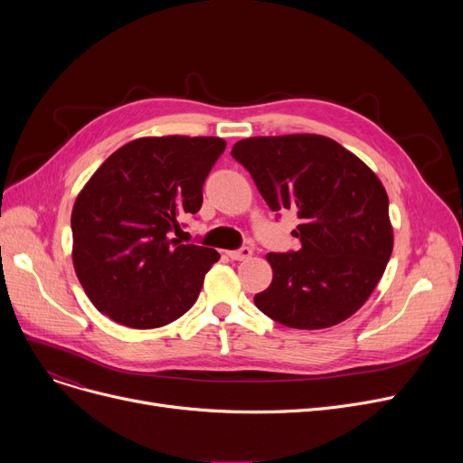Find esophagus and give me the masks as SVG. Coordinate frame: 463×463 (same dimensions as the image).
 Masks as SVG:
<instances>
[{"mask_svg":"<svg viewBox=\"0 0 463 463\" xmlns=\"http://www.w3.org/2000/svg\"><path fill=\"white\" fill-rule=\"evenodd\" d=\"M227 255L232 260H246L253 255V251H251V248H241V250H236V251H227Z\"/></svg>","mask_w":463,"mask_h":463,"instance_id":"obj_1","label":"esophagus"}]
</instances>
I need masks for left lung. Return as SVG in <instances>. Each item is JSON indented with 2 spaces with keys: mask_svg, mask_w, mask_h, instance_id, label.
Returning <instances> with one entry per match:
<instances>
[{
  "mask_svg": "<svg viewBox=\"0 0 463 463\" xmlns=\"http://www.w3.org/2000/svg\"><path fill=\"white\" fill-rule=\"evenodd\" d=\"M274 212L293 210L300 250L269 253L255 306L288 328L339 325L370 298L394 248L388 194L373 170L323 135L251 137L232 146Z\"/></svg>",
  "mask_w": 463,
  "mask_h": 463,
  "instance_id": "obj_1",
  "label": "left lung"
}]
</instances>
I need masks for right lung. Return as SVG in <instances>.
<instances>
[{
  "instance_id": "obj_1",
  "label": "right lung",
  "mask_w": 463,
  "mask_h": 463,
  "mask_svg": "<svg viewBox=\"0 0 463 463\" xmlns=\"http://www.w3.org/2000/svg\"><path fill=\"white\" fill-rule=\"evenodd\" d=\"M227 142L142 137L118 148L72 206V266L91 304L129 328H159L197 300L219 253L170 231L203 206V184Z\"/></svg>"
}]
</instances>
